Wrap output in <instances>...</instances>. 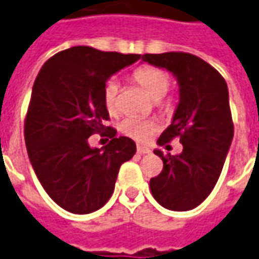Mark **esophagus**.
Listing matches in <instances>:
<instances>
[{"instance_id": "34e87169", "label": "esophagus", "mask_w": 259, "mask_h": 259, "mask_svg": "<svg viewBox=\"0 0 259 259\" xmlns=\"http://www.w3.org/2000/svg\"><path fill=\"white\" fill-rule=\"evenodd\" d=\"M137 153H140V154H147V153H150V149L146 147V146H142V144H137Z\"/></svg>"}]
</instances>
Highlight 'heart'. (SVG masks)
Here are the masks:
<instances>
[{"mask_svg": "<svg viewBox=\"0 0 259 259\" xmlns=\"http://www.w3.org/2000/svg\"><path fill=\"white\" fill-rule=\"evenodd\" d=\"M133 78L143 88L144 92L154 100L161 99L170 86V79L166 72L153 66L139 68L135 70ZM117 93H119V80L116 78H110L103 88V105L110 115H115L117 112ZM119 129L126 136L132 137L137 142H144L157 129V123L156 120L147 117L129 116L120 122Z\"/></svg>", "mask_w": 259, "mask_h": 259, "instance_id": "1", "label": "heart"}]
</instances>
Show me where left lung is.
Masks as SVG:
<instances>
[{"mask_svg": "<svg viewBox=\"0 0 259 259\" xmlns=\"http://www.w3.org/2000/svg\"><path fill=\"white\" fill-rule=\"evenodd\" d=\"M142 61L171 72L180 95L171 124L157 143L180 137L183 152L164 156L154 150L163 170L150 180L152 194L167 210H193L214 189L233 142L228 88L218 70L191 54H146Z\"/></svg>", "mask_w": 259, "mask_h": 259, "instance_id": "1", "label": "left lung"}]
</instances>
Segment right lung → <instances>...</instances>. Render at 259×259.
Masks as SVG:
<instances>
[{
  "instance_id": "obj_1",
  "label": "right lung",
  "mask_w": 259,
  "mask_h": 259,
  "mask_svg": "<svg viewBox=\"0 0 259 259\" xmlns=\"http://www.w3.org/2000/svg\"><path fill=\"white\" fill-rule=\"evenodd\" d=\"M140 59L136 54L72 47L42 66L32 88L25 119L28 157L48 196L63 210L89 214L113 194L119 168L136 153L129 137L112 139L102 149L87 139L106 130L103 105L107 79Z\"/></svg>"
}]
</instances>
